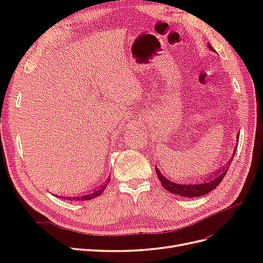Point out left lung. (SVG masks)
Masks as SVG:
<instances>
[{
	"label": "left lung",
	"mask_w": 263,
	"mask_h": 263,
	"mask_svg": "<svg viewBox=\"0 0 263 263\" xmlns=\"http://www.w3.org/2000/svg\"><path fill=\"white\" fill-rule=\"evenodd\" d=\"M210 49L214 50L213 47L210 46ZM233 159V158H232ZM232 160H229L226 165H224V169H219L218 171H215L216 176H212L210 177V181L206 179L205 182H203L202 184H180V183H174L172 181H169L168 179H165L161 172L156 168L157 176L159 178V181L161 182V185L164 187V190L169 191V192L177 194L179 196H184V197H198L208 194L216 187L219 183L224 179L226 176V173L228 171V164H230Z\"/></svg>",
	"instance_id": "left-lung-1"
}]
</instances>
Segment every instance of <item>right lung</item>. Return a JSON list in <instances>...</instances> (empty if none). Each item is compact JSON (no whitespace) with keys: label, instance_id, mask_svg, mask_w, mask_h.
I'll return each instance as SVG.
<instances>
[{"label":"right lung","instance_id":"right-lung-1","mask_svg":"<svg viewBox=\"0 0 263 263\" xmlns=\"http://www.w3.org/2000/svg\"><path fill=\"white\" fill-rule=\"evenodd\" d=\"M108 182H109V180L107 181V183H105L104 185H102L99 190L94 191V192H92V193H90V194L81 195V196H74V197H71V196L63 197V196H62L61 198H66V200H76V201H86V200H92V198H94V197H98V196H100V195L103 193V191L105 190L106 185L108 184Z\"/></svg>","mask_w":263,"mask_h":263}]
</instances>
